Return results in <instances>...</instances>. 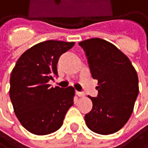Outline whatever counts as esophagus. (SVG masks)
<instances>
[{
    "instance_id": "1",
    "label": "esophagus",
    "mask_w": 148,
    "mask_h": 148,
    "mask_svg": "<svg viewBox=\"0 0 148 148\" xmlns=\"http://www.w3.org/2000/svg\"><path fill=\"white\" fill-rule=\"evenodd\" d=\"M76 95L77 96H79V97H82V96H84L85 95H84V93H82V92H79V91H76Z\"/></svg>"
}]
</instances>
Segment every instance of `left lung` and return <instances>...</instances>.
Returning a JSON list of instances; mask_svg holds the SVG:
<instances>
[{
  "label": "left lung",
  "mask_w": 148,
  "mask_h": 148,
  "mask_svg": "<svg viewBox=\"0 0 148 148\" xmlns=\"http://www.w3.org/2000/svg\"><path fill=\"white\" fill-rule=\"evenodd\" d=\"M79 45L85 51L92 77L98 81L97 97L88 96L92 110L85 115L88 127L108 135L129 120L139 94L137 72L130 60L114 44L92 38Z\"/></svg>",
  "instance_id": "1"
}]
</instances>
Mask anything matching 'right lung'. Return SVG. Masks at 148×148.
I'll list each match as a JSON object with an SVG mask.
<instances>
[{
  "label": "right lung",
  "instance_id": "right-lung-1",
  "mask_svg": "<svg viewBox=\"0 0 148 148\" xmlns=\"http://www.w3.org/2000/svg\"><path fill=\"white\" fill-rule=\"evenodd\" d=\"M73 45L75 42L53 40L38 43L21 55L11 73L9 96L14 114L34 134L57 131L73 104V88H53L48 84L53 75H58L60 56Z\"/></svg>",
  "mask_w": 148,
  "mask_h": 148
}]
</instances>
